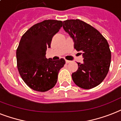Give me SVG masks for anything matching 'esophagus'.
Returning <instances> with one entry per match:
<instances>
[{"mask_svg": "<svg viewBox=\"0 0 121 121\" xmlns=\"http://www.w3.org/2000/svg\"><path fill=\"white\" fill-rule=\"evenodd\" d=\"M71 62V61L70 60H65V63L66 64H69Z\"/></svg>", "mask_w": 121, "mask_h": 121, "instance_id": "34e87169", "label": "esophagus"}]
</instances>
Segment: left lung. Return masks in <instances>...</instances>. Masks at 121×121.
<instances>
[{
    "mask_svg": "<svg viewBox=\"0 0 121 121\" xmlns=\"http://www.w3.org/2000/svg\"><path fill=\"white\" fill-rule=\"evenodd\" d=\"M64 30L74 42V48L83 54V63L78 62V69L72 74L74 83L83 89L100 85L108 73L111 52L107 40L99 31L79 19L63 22Z\"/></svg>",
    "mask_w": 121,
    "mask_h": 121,
    "instance_id": "1",
    "label": "left lung"
}]
</instances>
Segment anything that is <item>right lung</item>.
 Returning <instances> with one entry per match:
<instances>
[{
	"label": "right lung",
	"instance_id": "obj_1",
	"mask_svg": "<svg viewBox=\"0 0 121 121\" xmlns=\"http://www.w3.org/2000/svg\"><path fill=\"white\" fill-rule=\"evenodd\" d=\"M62 26V21L45 20L31 26L21 38L16 50L17 67L21 77L33 90L45 92L57 81L59 71L65 60L47 59L46 50L52 37Z\"/></svg>",
	"mask_w": 121,
	"mask_h": 121
}]
</instances>
